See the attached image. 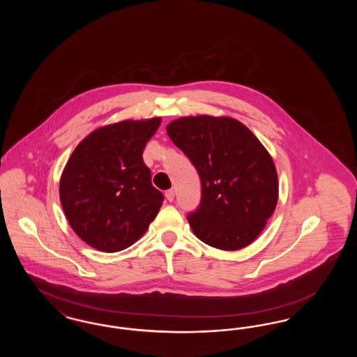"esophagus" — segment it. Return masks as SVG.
Here are the masks:
<instances>
[{"label": "esophagus", "instance_id": "1", "mask_svg": "<svg viewBox=\"0 0 357 357\" xmlns=\"http://www.w3.org/2000/svg\"><path fill=\"white\" fill-rule=\"evenodd\" d=\"M166 198H167V201L172 202L174 198H175V191H174V190H167V191H166Z\"/></svg>", "mask_w": 357, "mask_h": 357}]
</instances>
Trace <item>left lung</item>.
Returning <instances> with one entry per match:
<instances>
[{"mask_svg": "<svg viewBox=\"0 0 357 357\" xmlns=\"http://www.w3.org/2000/svg\"><path fill=\"white\" fill-rule=\"evenodd\" d=\"M167 134L201 178V204L187 215L194 234L221 250L250 245L278 201L271 153L246 126L226 116L179 118Z\"/></svg>", "mask_w": 357, "mask_h": 357, "instance_id": "8db88e82", "label": "left lung"}]
</instances>
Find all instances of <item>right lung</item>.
Masks as SVG:
<instances>
[{
	"label": "right lung",
	"mask_w": 357,
	"mask_h": 357,
	"mask_svg": "<svg viewBox=\"0 0 357 357\" xmlns=\"http://www.w3.org/2000/svg\"><path fill=\"white\" fill-rule=\"evenodd\" d=\"M160 118L124 120L98 128L70 155L60 199L73 231L89 246L115 253L142 237L165 201L143 162Z\"/></svg>",
	"instance_id": "right-lung-1"
}]
</instances>
